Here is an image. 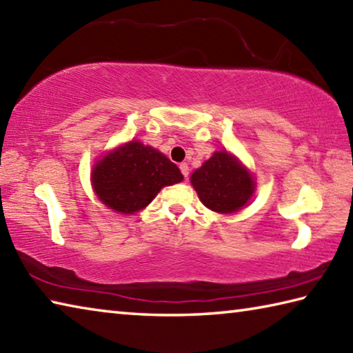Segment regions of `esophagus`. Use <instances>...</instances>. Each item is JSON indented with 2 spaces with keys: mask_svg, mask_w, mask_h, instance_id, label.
Returning a JSON list of instances; mask_svg holds the SVG:
<instances>
[{
  "mask_svg": "<svg viewBox=\"0 0 353 353\" xmlns=\"http://www.w3.org/2000/svg\"><path fill=\"white\" fill-rule=\"evenodd\" d=\"M180 170H181V173L184 175V178L189 176V165L186 163H181L180 164Z\"/></svg>",
  "mask_w": 353,
  "mask_h": 353,
  "instance_id": "esophagus-1",
  "label": "esophagus"
}]
</instances>
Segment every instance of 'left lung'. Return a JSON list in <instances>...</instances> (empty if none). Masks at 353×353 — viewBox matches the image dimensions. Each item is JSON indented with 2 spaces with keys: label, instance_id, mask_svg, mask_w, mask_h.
<instances>
[{
  "label": "left lung",
  "instance_id": "obj_1",
  "mask_svg": "<svg viewBox=\"0 0 353 353\" xmlns=\"http://www.w3.org/2000/svg\"><path fill=\"white\" fill-rule=\"evenodd\" d=\"M206 208L231 214L246 205L254 192V181L245 167L228 152H215L190 176Z\"/></svg>",
  "mask_w": 353,
  "mask_h": 353
}]
</instances>
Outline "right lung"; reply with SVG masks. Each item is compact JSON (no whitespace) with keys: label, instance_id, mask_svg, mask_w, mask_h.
<instances>
[{"label":"right lung","instance_id":"1","mask_svg":"<svg viewBox=\"0 0 353 353\" xmlns=\"http://www.w3.org/2000/svg\"><path fill=\"white\" fill-rule=\"evenodd\" d=\"M91 176L103 205L122 214L145 208L164 186L183 180L180 169L169 158L138 141L103 157Z\"/></svg>","mask_w":353,"mask_h":353}]
</instances>
